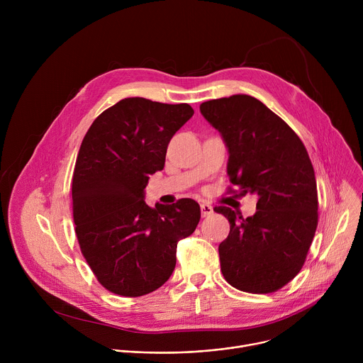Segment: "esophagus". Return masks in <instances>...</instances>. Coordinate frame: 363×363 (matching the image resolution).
<instances>
[{
    "mask_svg": "<svg viewBox=\"0 0 363 363\" xmlns=\"http://www.w3.org/2000/svg\"><path fill=\"white\" fill-rule=\"evenodd\" d=\"M201 213H202V217H210L214 213V210H213V206L210 203L202 202L201 203Z\"/></svg>",
    "mask_w": 363,
    "mask_h": 363,
    "instance_id": "1",
    "label": "esophagus"
}]
</instances>
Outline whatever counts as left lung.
I'll list each match as a JSON object with an SVG mask.
<instances>
[{"mask_svg":"<svg viewBox=\"0 0 363 363\" xmlns=\"http://www.w3.org/2000/svg\"><path fill=\"white\" fill-rule=\"evenodd\" d=\"M199 111L227 143V172L238 188L228 192L257 195L252 217L214 208L230 223L218 247L223 276L241 291H277L301 270L318 228L312 161L296 132L255 97L214 99Z\"/></svg>","mask_w":363,"mask_h":363,"instance_id":"8db88e82","label":"left lung"}]
</instances>
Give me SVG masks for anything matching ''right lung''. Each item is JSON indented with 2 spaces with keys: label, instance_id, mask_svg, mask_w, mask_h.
<instances>
[{
  "label": "right lung",
  "instance_id": "right-lung-1",
  "mask_svg": "<svg viewBox=\"0 0 363 363\" xmlns=\"http://www.w3.org/2000/svg\"><path fill=\"white\" fill-rule=\"evenodd\" d=\"M188 103L128 97L101 112L79 149L72 181L73 220L83 257L106 290L139 297L160 289L177 264V244L201 218L191 198L155 208L143 201L149 175L162 171Z\"/></svg>",
  "mask_w": 363,
  "mask_h": 363
}]
</instances>
